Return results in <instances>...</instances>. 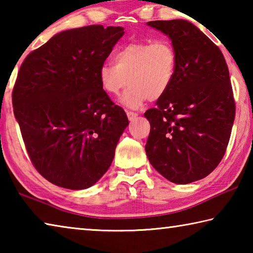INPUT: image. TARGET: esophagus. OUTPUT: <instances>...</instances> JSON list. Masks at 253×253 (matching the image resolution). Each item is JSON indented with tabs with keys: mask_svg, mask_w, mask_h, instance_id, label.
<instances>
[{
	"mask_svg": "<svg viewBox=\"0 0 253 253\" xmlns=\"http://www.w3.org/2000/svg\"><path fill=\"white\" fill-rule=\"evenodd\" d=\"M138 116V114L134 113V111H130V110H127V117L129 121H134V119Z\"/></svg>",
	"mask_w": 253,
	"mask_h": 253,
	"instance_id": "1",
	"label": "esophagus"
}]
</instances>
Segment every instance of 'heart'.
I'll list each match as a JSON object with an SVG mask.
<instances>
[{"label": "heart", "instance_id": "1", "mask_svg": "<svg viewBox=\"0 0 253 253\" xmlns=\"http://www.w3.org/2000/svg\"><path fill=\"white\" fill-rule=\"evenodd\" d=\"M176 63V51L168 39L130 42L114 54V65L100 67L98 78L104 91L114 97L129 84L131 87L122 101L130 108H138L147 99L158 100L169 91Z\"/></svg>", "mask_w": 253, "mask_h": 253}]
</instances>
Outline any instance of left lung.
<instances>
[{"instance_id":"obj_1","label":"left lung","mask_w":253,"mask_h":253,"mask_svg":"<svg viewBox=\"0 0 253 253\" xmlns=\"http://www.w3.org/2000/svg\"><path fill=\"white\" fill-rule=\"evenodd\" d=\"M147 24L169 37L177 63L169 91L144 114L151 124L146 155L170 182L199 181L219 165L232 130L235 101L228 66L219 46L188 21Z\"/></svg>"}]
</instances>
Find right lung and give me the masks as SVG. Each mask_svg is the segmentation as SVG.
<instances>
[{"mask_svg": "<svg viewBox=\"0 0 253 253\" xmlns=\"http://www.w3.org/2000/svg\"><path fill=\"white\" fill-rule=\"evenodd\" d=\"M121 27L62 31L27 55L12 92L14 116L36 169L54 185L84 190L111 165L127 115L98 72Z\"/></svg>", "mask_w": 253, "mask_h": 253, "instance_id": "1", "label": "right lung"}]
</instances>
